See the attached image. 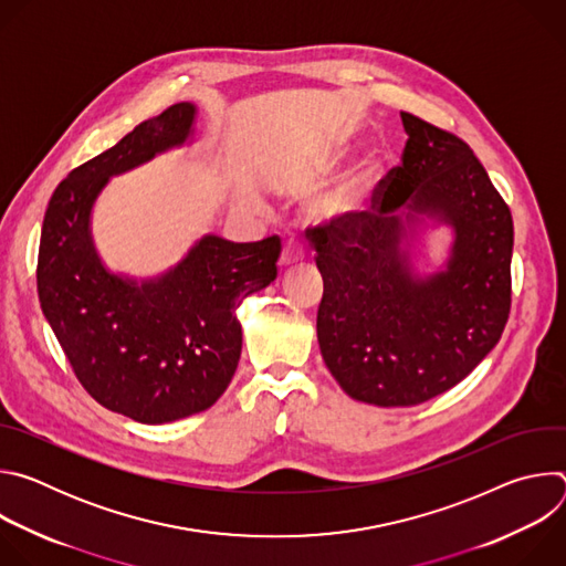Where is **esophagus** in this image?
Masks as SVG:
<instances>
[{"instance_id":"1","label":"esophagus","mask_w":566,"mask_h":566,"mask_svg":"<svg viewBox=\"0 0 566 566\" xmlns=\"http://www.w3.org/2000/svg\"><path fill=\"white\" fill-rule=\"evenodd\" d=\"M304 260V251L300 244H295V241H286L284 249H282V255H280V269H289L297 262Z\"/></svg>"}]
</instances>
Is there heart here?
Masks as SVG:
<instances>
[{
	"instance_id": "obj_1",
	"label": "heart",
	"mask_w": 566,
	"mask_h": 566,
	"mask_svg": "<svg viewBox=\"0 0 566 566\" xmlns=\"http://www.w3.org/2000/svg\"><path fill=\"white\" fill-rule=\"evenodd\" d=\"M343 158H345V151H338L332 164L336 166ZM378 170H380V166L376 158H371V156L360 158L358 164L347 172V177L317 203L319 214H325L329 219H340V217L354 214L360 208V203L367 199V195L371 192V188L378 179Z\"/></svg>"
}]
</instances>
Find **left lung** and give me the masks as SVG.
<instances>
[{
    "instance_id": "1",
    "label": "left lung",
    "mask_w": 566,
    "mask_h": 566,
    "mask_svg": "<svg viewBox=\"0 0 566 566\" xmlns=\"http://www.w3.org/2000/svg\"><path fill=\"white\" fill-rule=\"evenodd\" d=\"M402 164L371 212L306 228L325 282L317 343L338 385L378 408H410L461 382L500 343L511 311L513 217L472 149L408 112ZM451 230L447 262L421 276L426 227Z\"/></svg>"
}]
</instances>
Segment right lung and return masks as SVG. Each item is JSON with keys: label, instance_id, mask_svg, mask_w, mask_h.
I'll use <instances>...</instances> for the list:
<instances>
[{"label": "right lung", "instance_id": "right-lung-1", "mask_svg": "<svg viewBox=\"0 0 566 566\" xmlns=\"http://www.w3.org/2000/svg\"><path fill=\"white\" fill-rule=\"evenodd\" d=\"M197 105L136 125L53 192L40 237L42 313L77 380L103 408L158 426L203 412L241 356L234 308L277 277L280 237L234 244L203 234L166 273L136 280L101 260L92 212L112 177L195 140Z\"/></svg>", "mask_w": 566, "mask_h": 566}]
</instances>
